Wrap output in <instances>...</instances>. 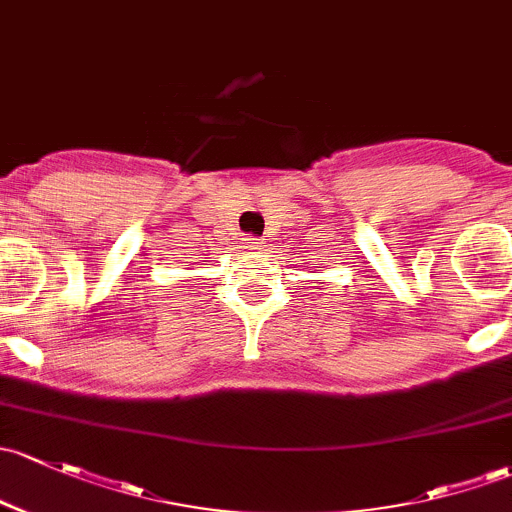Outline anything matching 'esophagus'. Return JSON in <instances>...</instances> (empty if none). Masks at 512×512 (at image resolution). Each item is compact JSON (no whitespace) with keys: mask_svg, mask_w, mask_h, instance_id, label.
<instances>
[{"mask_svg":"<svg viewBox=\"0 0 512 512\" xmlns=\"http://www.w3.org/2000/svg\"><path fill=\"white\" fill-rule=\"evenodd\" d=\"M262 245H265V242H262L260 238H245V242H242V247H245L247 252H260L262 250Z\"/></svg>","mask_w":512,"mask_h":512,"instance_id":"34e87169","label":"esophagus"}]
</instances>
